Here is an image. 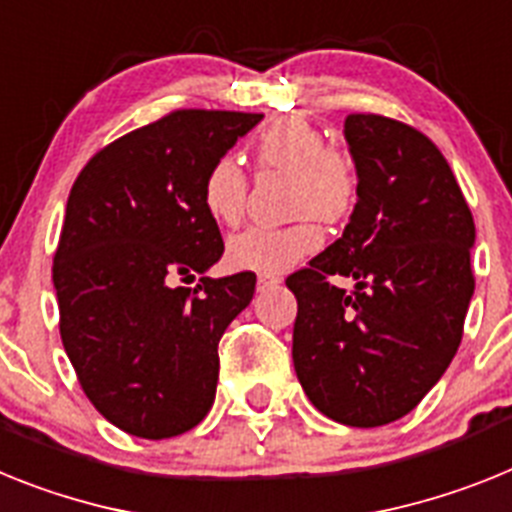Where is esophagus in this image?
<instances>
[{
    "label": "esophagus",
    "mask_w": 512,
    "mask_h": 512,
    "mask_svg": "<svg viewBox=\"0 0 512 512\" xmlns=\"http://www.w3.org/2000/svg\"><path fill=\"white\" fill-rule=\"evenodd\" d=\"M278 283H281L278 275H268V273L257 275V291H270V288H275Z\"/></svg>",
    "instance_id": "1"
}]
</instances>
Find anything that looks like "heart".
Returning <instances> with one entry per match:
<instances>
[{
    "label": "heart",
    "mask_w": 512,
    "mask_h": 512,
    "mask_svg": "<svg viewBox=\"0 0 512 512\" xmlns=\"http://www.w3.org/2000/svg\"><path fill=\"white\" fill-rule=\"evenodd\" d=\"M257 162L265 170L291 175L293 213H311L322 221H340L353 208L355 172L340 151L327 149L322 133L311 123L278 121L257 139ZM247 177L234 157H219L208 167L201 185V203L216 224L231 226L242 219ZM322 244V229L311 219L291 226H250L226 244L231 268L252 273H286Z\"/></svg>",
    "instance_id": "heart-1"
}]
</instances>
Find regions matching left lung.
I'll use <instances>...</instances> for the list:
<instances>
[{
	"label": "left lung",
	"mask_w": 512,
	"mask_h": 512,
	"mask_svg": "<svg viewBox=\"0 0 512 512\" xmlns=\"http://www.w3.org/2000/svg\"><path fill=\"white\" fill-rule=\"evenodd\" d=\"M358 203L342 237L288 275L293 368L309 402L350 428L412 412L459 350L474 296V219L438 146L384 115H348ZM335 274L353 294L331 286Z\"/></svg>",
	"instance_id": "1"
}]
</instances>
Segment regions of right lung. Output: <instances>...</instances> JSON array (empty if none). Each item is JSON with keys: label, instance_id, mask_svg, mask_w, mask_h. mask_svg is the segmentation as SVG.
<instances>
[{"label": "right lung", "instance_id": "1", "mask_svg": "<svg viewBox=\"0 0 512 512\" xmlns=\"http://www.w3.org/2000/svg\"><path fill=\"white\" fill-rule=\"evenodd\" d=\"M260 121L177 110L97 151L69 193L53 257L61 340L97 412L136 438H172L211 410L219 340L257 278L206 275L224 239L201 185ZM195 274L193 292L179 286Z\"/></svg>", "mask_w": 512, "mask_h": 512}]
</instances>
